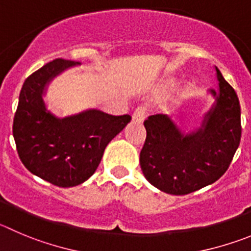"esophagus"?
I'll return each instance as SVG.
<instances>
[{"label":"esophagus","mask_w":251,"mask_h":251,"mask_svg":"<svg viewBox=\"0 0 251 251\" xmlns=\"http://www.w3.org/2000/svg\"><path fill=\"white\" fill-rule=\"evenodd\" d=\"M147 116V109L145 106H139L135 111H133L132 119L133 121H136V123H142V121L146 119Z\"/></svg>","instance_id":"obj_1"}]
</instances>
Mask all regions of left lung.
<instances>
[{"label":"left lung","mask_w":251,"mask_h":251,"mask_svg":"<svg viewBox=\"0 0 251 251\" xmlns=\"http://www.w3.org/2000/svg\"><path fill=\"white\" fill-rule=\"evenodd\" d=\"M218 90L214 104L200 128L182 132L163 114L149 116L146 141L140 153L145 178L160 191L183 196L214 183L226 173L242 137L240 105L236 93L215 67Z\"/></svg>","instance_id":"left-lung-1"}]
</instances>
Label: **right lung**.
I'll list each match as a JSON object with an SVG mask.
<instances>
[{
  "mask_svg": "<svg viewBox=\"0 0 251 251\" xmlns=\"http://www.w3.org/2000/svg\"><path fill=\"white\" fill-rule=\"evenodd\" d=\"M79 62L62 58L47 63L23 83L13 119L18 156L29 172L54 186L74 187L97 171L105 147L131 121L97 109L57 118L46 106L47 86Z\"/></svg>",
  "mask_w": 251,
  "mask_h": 251,
  "instance_id": "right-lung-1",
  "label": "right lung"
}]
</instances>
